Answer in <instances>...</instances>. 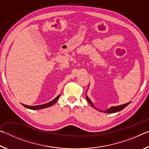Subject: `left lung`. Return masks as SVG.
<instances>
[{"mask_svg":"<svg viewBox=\"0 0 149 149\" xmlns=\"http://www.w3.org/2000/svg\"><path fill=\"white\" fill-rule=\"evenodd\" d=\"M86 100H87V102H89L91 105V107H92L93 108H95L96 110H99V111H100V112H105V113H108V114H111V113H115V112H118V111L122 110V109H123V108L127 107V106L128 104H130V102H127V103H126V104H124L120 105V106H116V107H110V108H108V109L107 110L102 111V110H98L97 108H96L95 107V106H94V104H93V103L91 102V100H90V99H89V97H87V96H86Z\"/></svg>","mask_w":149,"mask_h":149,"instance_id":"1","label":"left lung"}]
</instances>
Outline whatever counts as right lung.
Masks as SVG:
<instances>
[{"label": "right lung", "mask_w": 149, "mask_h": 149, "mask_svg": "<svg viewBox=\"0 0 149 149\" xmlns=\"http://www.w3.org/2000/svg\"><path fill=\"white\" fill-rule=\"evenodd\" d=\"M60 95H59L58 96H57V97L55 98L54 100H52V101H50L49 102H47L46 104H40V105H37V106H28V105H26V104H22V105L24 106V107H26L27 108H29V109H31V110H39V109H42V108H47V107H51L53 104H55V102H56L58 99H59Z\"/></svg>", "instance_id": "right-lung-1"}]
</instances>
